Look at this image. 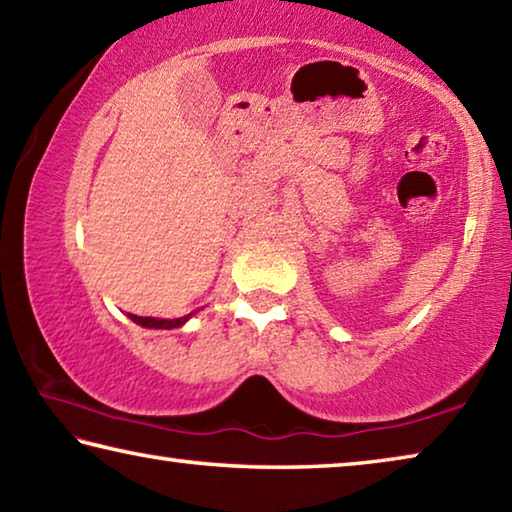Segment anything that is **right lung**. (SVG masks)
Wrapping results in <instances>:
<instances>
[{
    "instance_id": "right-lung-1",
    "label": "right lung",
    "mask_w": 512,
    "mask_h": 512,
    "mask_svg": "<svg viewBox=\"0 0 512 512\" xmlns=\"http://www.w3.org/2000/svg\"><path fill=\"white\" fill-rule=\"evenodd\" d=\"M128 318L133 320V323L142 325V327H151V329H173V327H180L187 323L189 316H183V318H173V320H167V318H151V316H135V314H128Z\"/></svg>"
}]
</instances>
